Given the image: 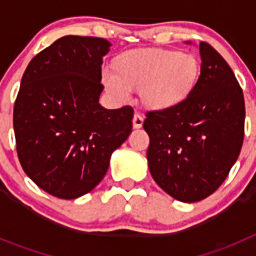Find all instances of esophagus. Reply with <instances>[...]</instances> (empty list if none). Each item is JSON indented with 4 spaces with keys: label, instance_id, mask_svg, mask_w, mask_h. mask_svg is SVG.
Wrapping results in <instances>:
<instances>
[{
    "label": "esophagus",
    "instance_id": "34e87169",
    "mask_svg": "<svg viewBox=\"0 0 256 256\" xmlns=\"http://www.w3.org/2000/svg\"><path fill=\"white\" fill-rule=\"evenodd\" d=\"M132 125H134V128H142V125H144L142 116L138 115V114H135V115H134V118H132Z\"/></svg>",
    "mask_w": 256,
    "mask_h": 256
}]
</instances>
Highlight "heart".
<instances>
[{
	"label": "heart",
	"instance_id": "heart-1",
	"mask_svg": "<svg viewBox=\"0 0 256 256\" xmlns=\"http://www.w3.org/2000/svg\"><path fill=\"white\" fill-rule=\"evenodd\" d=\"M115 74L104 69L102 82L118 99L128 90H140L141 102L154 112H168L184 104L194 92L200 63L193 54L174 49L146 48L115 59Z\"/></svg>",
	"mask_w": 256,
	"mask_h": 256
}]
</instances>
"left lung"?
Segmentation results:
<instances>
[{
  "instance_id": "obj_1",
  "label": "left lung",
  "mask_w": 256,
  "mask_h": 256,
  "mask_svg": "<svg viewBox=\"0 0 256 256\" xmlns=\"http://www.w3.org/2000/svg\"><path fill=\"white\" fill-rule=\"evenodd\" d=\"M200 76L190 99L168 112H148L144 121L151 176L184 203L200 202L220 187L244 140L245 102L238 80L208 43H200Z\"/></svg>"
}]
</instances>
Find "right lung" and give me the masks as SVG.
I'll return each instance as SVG.
<instances>
[{
    "mask_svg": "<svg viewBox=\"0 0 256 256\" xmlns=\"http://www.w3.org/2000/svg\"><path fill=\"white\" fill-rule=\"evenodd\" d=\"M104 38L66 36L28 64L14 109L20 166L40 188L62 200L94 190L110 157L132 130L134 109L99 104Z\"/></svg>",
    "mask_w": 256,
    "mask_h": 256,
    "instance_id": "1",
    "label": "right lung"
}]
</instances>
